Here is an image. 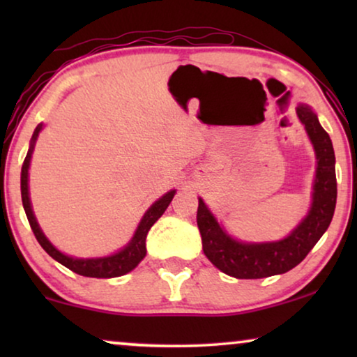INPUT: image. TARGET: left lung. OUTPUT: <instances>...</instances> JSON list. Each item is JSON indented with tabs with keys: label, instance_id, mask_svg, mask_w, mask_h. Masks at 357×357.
<instances>
[{
	"label": "left lung",
	"instance_id": "left-lung-1",
	"mask_svg": "<svg viewBox=\"0 0 357 357\" xmlns=\"http://www.w3.org/2000/svg\"><path fill=\"white\" fill-rule=\"evenodd\" d=\"M296 114L315 151L317 167L312 203L304 219L281 241L243 242L218 222L203 198H198L197 222L203 252L214 266L237 280H260L292 270L304 260L328 229L336 206L335 151L312 107L299 104Z\"/></svg>",
	"mask_w": 357,
	"mask_h": 357
}]
</instances>
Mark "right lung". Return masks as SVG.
<instances>
[{
  "label": "right lung",
  "mask_w": 357,
  "mask_h": 357,
  "mask_svg": "<svg viewBox=\"0 0 357 357\" xmlns=\"http://www.w3.org/2000/svg\"><path fill=\"white\" fill-rule=\"evenodd\" d=\"M42 130H43V123L37 125V128L33 131L31 138V146H29L27 155L26 159H24L22 170H21L22 206L29 219V224H31L32 227L33 236H36L38 243H40L43 250H45L53 260L61 263V265L66 266L68 270L75 271L81 276L116 278V276H123L131 270H135V268L139 265V261L146 257V237H148L149 229L154 226V222L158 221V219L164 214L165 209H167L175 195V190H170V192L162 195L158 202L151 204L148 211L144 213V216L141 218V221L138 224V227H136L131 241L126 243L123 248H120L119 252L112 253V255H107V257H99V258H77V257L66 255V253L58 250V248L48 241L45 234H43L36 219V214L32 211L31 197H29V167H31V159H32L33 148H36V141L38 138V133H40Z\"/></svg>",
  "instance_id": "1"
}]
</instances>
